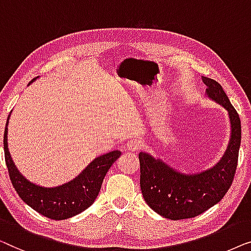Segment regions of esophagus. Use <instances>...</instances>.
I'll return each instance as SVG.
<instances>
[{
    "instance_id": "1",
    "label": "esophagus",
    "mask_w": 251,
    "mask_h": 251,
    "mask_svg": "<svg viewBox=\"0 0 251 251\" xmlns=\"http://www.w3.org/2000/svg\"><path fill=\"white\" fill-rule=\"evenodd\" d=\"M141 148H142V142L137 139H130L128 142L126 143V149L128 151H132V152H136V151H139Z\"/></svg>"
}]
</instances>
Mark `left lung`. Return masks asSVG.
Wrapping results in <instances>:
<instances>
[{
	"label": "left lung",
	"mask_w": 251,
	"mask_h": 251,
	"mask_svg": "<svg viewBox=\"0 0 251 251\" xmlns=\"http://www.w3.org/2000/svg\"><path fill=\"white\" fill-rule=\"evenodd\" d=\"M207 86V99L227 111L230 140L218 162L198 173H184L148 152H140L141 191L146 202L160 216L172 221L192 218L223 199L234 178L240 143L241 123L227 95L216 80L201 76Z\"/></svg>",
	"instance_id": "8db88e82"
}]
</instances>
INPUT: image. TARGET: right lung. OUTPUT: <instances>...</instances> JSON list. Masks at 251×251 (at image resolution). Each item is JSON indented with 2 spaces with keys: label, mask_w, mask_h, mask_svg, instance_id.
<instances>
[{
  "label": "right lung",
  "mask_w": 251,
  "mask_h": 251,
  "mask_svg": "<svg viewBox=\"0 0 251 251\" xmlns=\"http://www.w3.org/2000/svg\"><path fill=\"white\" fill-rule=\"evenodd\" d=\"M38 78H34L29 84ZM12 112V111H11ZM8 121L4 129V156L12 185L28 206L51 220L62 221L76 216L87 209L100 192L102 182L112 164L121 157L122 151L114 150L94 158L75 178L56 186H42L30 182L21 174L12 160L8 148Z\"/></svg>",
  "instance_id": "right-lung-1"
}]
</instances>
